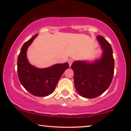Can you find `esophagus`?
<instances>
[{"mask_svg": "<svg viewBox=\"0 0 131 131\" xmlns=\"http://www.w3.org/2000/svg\"><path fill=\"white\" fill-rule=\"evenodd\" d=\"M73 62V60H72V59H69V61H68V62H69L70 67H71V64H72Z\"/></svg>", "mask_w": 131, "mask_h": 131, "instance_id": "obj_1", "label": "esophagus"}]
</instances>
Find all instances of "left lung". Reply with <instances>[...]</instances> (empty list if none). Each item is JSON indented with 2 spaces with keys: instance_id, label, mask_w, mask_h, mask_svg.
<instances>
[{
  "instance_id": "obj_1",
  "label": "left lung",
  "mask_w": 131,
  "mask_h": 131,
  "mask_svg": "<svg viewBox=\"0 0 131 131\" xmlns=\"http://www.w3.org/2000/svg\"><path fill=\"white\" fill-rule=\"evenodd\" d=\"M96 39L103 50L101 57L92 62L75 61L71 66L77 92L87 98L97 97L104 92L110 86L114 74V61L111 45L102 36Z\"/></svg>"
}]
</instances>
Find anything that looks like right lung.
I'll return each instance as SVG.
<instances>
[{"instance_id": "add662e5", "label": "right lung", "mask_w": 131, "mask_h": 131, "mask_svg": "<svg viewBox=\"0 0 131 131\" xmlns=\"http://www.w3.org/2000/svg\"><path fill=\"white\" fill-rule=\"evenodd\" d=\"M37 35L33 36L21 48L18 57L17 72L21 85L30 94L37 96H46L54 91L59 79L69 65L66 62L39 69L30 64L27 58V51Z\"/></svg>"}]
</instances>
